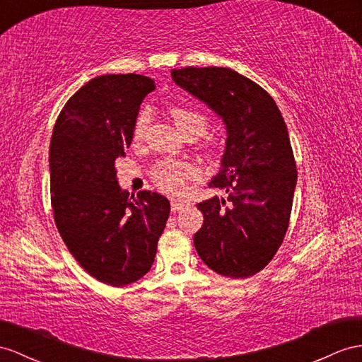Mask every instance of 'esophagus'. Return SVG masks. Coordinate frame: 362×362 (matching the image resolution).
<instances>
[{
  "label": "esophagus",
  "mask_w": 362,
  "mask_h": 362,
  "mask_svg": "<svg viewBox=\"0 0 362 362\" xmlns=\"http://www.w3.org/2000/svg\"><path fill=\"white\" fill-rule=\"evenodd\" d=\"M188 206H189L188 202H183V200H171V209H173L174 212L182 211V209L188 208Z\"/></svg>",
  "instance_id": "34e87169"
}]
</instances>
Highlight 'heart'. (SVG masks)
<instances>
[{
	"label": "heart",
	"mask_w": 362,
	"mask_h": 362,
	"mask_svg": "<svg viewBox=\"0 0 362 362\" xmlns=\"http://www.w3.org/2000/svg\"><path fill=\"white\" fill-rule=\"evenodd\" d=\"M170 115L174 120V124L185 136L197 137L206 132L208 117L205 113H202L197 108L188 105L173 104L170 107ZM151 113L146 107L139 111L134 127H133V139L141 141L145 136L148 125H150ZM209 142H214V139H209ZM200 170L196 165L185 160H170L165 159L157 162L153 166L151 179L163 192L168 194H180L185 191V185L189 179L199 177Z\"/></svg>",
	"instance_id": "b5f03b06"
}]
</instances>
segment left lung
<instances>
[{
	"label": "left lung",
	"instance_id": "left-lung-1",
	"mask_svg": "<svg viewBox=\"0 0 362 362\" xmlns=\"http://www.w3.org/2000/svg\"><path fill=\"white\" fill-rule=\"evenodd\" d=\"M171 76L228 129L221 168L209 182L228 199L199 203L203 226L194 246L214 272L252 276L272 260L289 228L296 163L284 119L269 93L230 69H174Z\"/></svg>",
	"mask_w": 362,
	"mask_h": 362
}]
</instances>
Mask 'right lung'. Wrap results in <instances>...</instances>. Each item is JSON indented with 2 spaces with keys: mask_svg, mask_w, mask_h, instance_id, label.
Wrapping results in <instances>:
<instances>
[{
  "mask_svg": "<svg viewBox=\"0 0 362 362\" xmlns=\"http://www.w3.org/2000/svg\"><path fill=\"white\" fill-rule=\"evenodd\" d=\"M154 81L127 73L88 81L57 119L50 142L54 223L71 255L98 281L120 287L151 269L170 202L141 191L129 199L116 179V159Z\"/></svg>",
  "mask_w": 362,
  "mask_h": 362,
  "instance_id": "add662e5",
  "label": "right lung"
}]
</instances>
